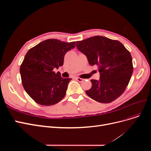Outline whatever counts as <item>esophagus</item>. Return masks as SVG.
<instances>
[{
  "label": "esophagus",
  "instance_id": "1",
  "mask_svg": "<svg viewBox=\"0 0 151 151\" xmlns=\"http://www.w3.org/2000/svg\"><path fill=\"white\" fill-rule=\"evenodd\" d=\"M76 79H77V81H78L79 83H81V82L84 81V79L82 78H80V77H76Z\"/></svg>",
  "mask_w": 151,
  "mask_h": 151
}]
</instances>
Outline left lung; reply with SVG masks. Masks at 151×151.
I'll list each match as a JSON object with an SVG mask.
<instances>
[{
    "label": "left lung",
    "mask_w": 151,
    "mask_h": 151,
    "mask_svg": "<svg viewBox=\"0 0 151 151\" xmlns=\"http://www.w3.org/2000/svg\"><path fill=\"white\" fill-rule=\"evenodd\" d=\"M76 47L96 65L99 80H91L92 87L87 95L99 103H109L124 92L129 83L133 64L130 53L119 41L95 36L76 42Z\"/></svg>",
    "instance_id": "1"
}]
</instances>
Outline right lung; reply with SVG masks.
<instances>
[{
	"label": "right lung",
	"mask_w": 151,
	"mask_h": 151,
	"mask_svg": "<svg viewBox=\"0 0 151 151\" xmlns=\"http://www.w3.org/2000/svg\"><path fill=\"white\" fill-rule=\"evenodd\" d=\"M75 47V42L48 39L27 52L20 67V74L26 92L36 103L50 106L64 98L71 79L63 78L60 72L53 70L63 65L65 53Z\"/></svg>",
	"instance_id": "1"
}]
</instances>
